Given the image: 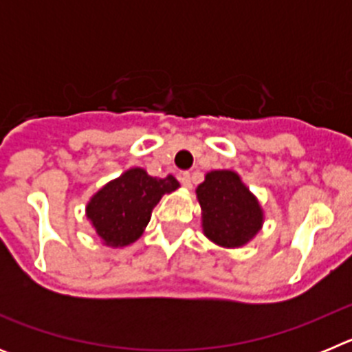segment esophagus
Listing matches in <instances>:
<instances>
[{
    "label": "esophagus",
    "mask_w": 352,
    "mask_h": 352,
    "mask_svg": "<svg viewBox=\"0 0 352 352\" xmlns=\"http://www.w3.org/2000/svg\"><path fill=\"white\" fill-rule=\"evenodd\" d=\"M179 182H182V185L185 186V188H192V176H190V173H182V174H179Z\"/></svg>",
    "instance_id": "34e87169"
}]
</instances>
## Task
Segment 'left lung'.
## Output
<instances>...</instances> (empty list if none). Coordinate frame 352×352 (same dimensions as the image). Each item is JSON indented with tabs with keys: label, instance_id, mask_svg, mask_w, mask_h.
I'll use <instances>...</instances> for the list:
<instances>
[{
	"label": "left lung",
	"instance_id": "1",
	"mask_svg": "<svg viewBox=\"0 0 352 352\" xmlns=\"http://www.w3.org/2000/svg\"><path fill=\"white\" fill-rule=\"evenodd\" d=\"M203 210V231L220 247H241L263 226L257 199L232 170H211L197 186Z\"/></svg>",
	"mask_w": 352,
	"mask_h": 352
}]
</instances>
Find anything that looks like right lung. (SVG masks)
Listing matches in <instances>:
<instances>
[{"instance_id": "right-lung-1", "label": "right lung", "mask_w": 352, "mask_h": 352, "mask_svg": "<svg viewBox=\"0 0 352 352\" xmlns=\"http://www.w3.org/2000/svg\"><path fill=\"white\" fill-rule=\"evenodd\" d=\"M178 186L174 176L153 178L135 167L96 192L86 206V214L105 245L125 247L144 232L162 195Z\"/></svg>"}]
</instances>
